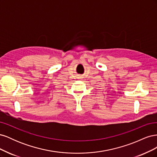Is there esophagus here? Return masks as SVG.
<instances>
[{
    "mask_svg": "<svg viewBox=\"0 0 157 157\" xmlns=\"http://www.w3.org/2000/svg\"><path fill=\"white\" fill-rule=\"evenodd\" d=\"M78 78H82V77H78Z\"/></svg>",
    "mask_w": 157,
    "mask_h": 157,
    "instance_id": "34e87169",
    "label": "esophagus"
}]
</instances>
